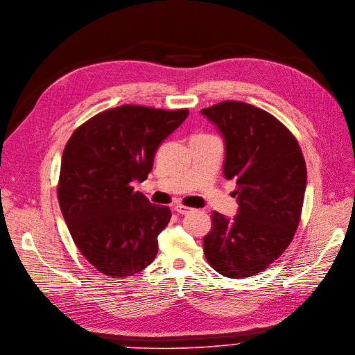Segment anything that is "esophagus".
Here are the masks:
<instances>
[{
    "mask_svg": "<svg viewBox=\"0 0 355 355\" xmlns=\"http://www.w3.org/2000/svg\"><path fill=\"white\" fill-rule=\"evenodd\" d=\"M175 210H177V213H180V214H187V213H190L193 209H191V207H187V206H184V205H177V206H175Z\"/></svg>",
    "mask_w": 355,
    "mask_h": 355,
    "instance_id": "1",
    "label": "esophagus"
}]
</instances>
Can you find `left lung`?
<instances>
[{"mask_svg":"<svg viewBox=\"0 0 355 355\" xmlns=\"http://www.w3.org/2000/svg\"><path fill=\"white\" fill-rule=\"evenodd\" d=\"M202 114L225 142L223 175L236 180L234 219L213 211L203 238L209 264L229 279L264 271L297 229L306 191V164L296 137L270 113L241 101H222Z\"/></svg>","mask_w":355,"mask_h":355,"instance_id":"1","label":"left lung"}]
</instances>
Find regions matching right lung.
<instances>
[{
	"label": "right lung",
	"mask_w": 355,
	"mask_h": 355,
	"mask_svg": "<svg viewBox=\"0 0 355 355\" xmlns=\"http://www.w3.org/2000/svg\"><path fill=\"white\" fill-rule=\"evenodd\" d=\"M189 110L120 105L76 129L64 149L59 206L81 254L113 279L146 268L158 252V235L171 219L150 205L135 182L148 178L165 137Z\"/></svg>",
	"instance_id": "obj_1"
}]
</instances>
